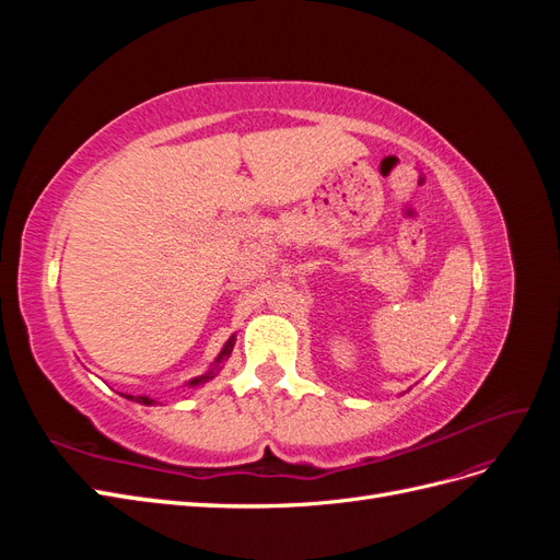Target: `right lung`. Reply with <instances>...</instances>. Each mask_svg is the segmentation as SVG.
I'll return each mask as SVG.
<instances>
[{"instance_id": "1", "label": "right lung", "mask_w": 560, "mask_h": 560, "mask_svg": "<svg viewBox=\"0 0 560 560\" xmlns=\"http://www.w3.org/2000/svg\"><path fill=\"white\" fill-rule=\"evenodd\" d=\"M231 350H233V338H231V341L224 346V350L219 352L217 364H219V362H224V360L229 358V354H231ZM214 376H217V366H212L206 376L194 378V381H191V385H200V383H206V381H210V378H214ZM128 399H138V401H142V404H154V399H149V397H128Z\"/></svg>"}]
</instances>
